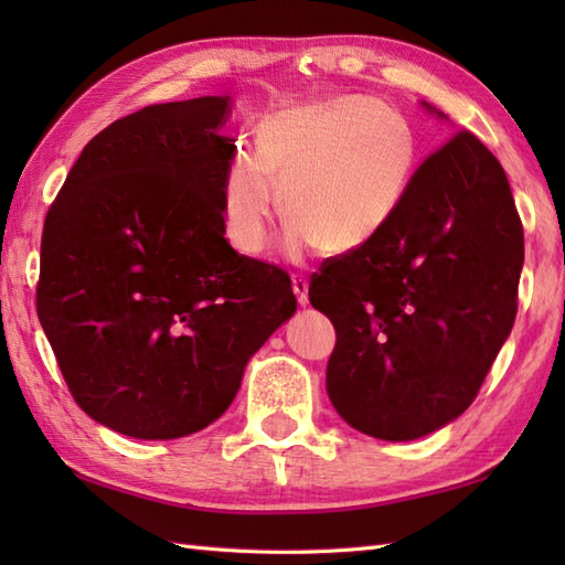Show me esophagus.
Wrapping results in <instances>:
<instances>
[{"label":"esophagus","instance_id":"esophagus-1","mask_svg":"<svg viewBox=\"0 0 565 565\" xmlns=\"http://www.w3.org/2000/svg\"><path fill=\"white\" fill-rule=\"evenodd\" d=\"M294 294L298 298V303L306 306L308 303V281L303 276H294Z\"/></svg>","mask_w":565,"mask_h":565}]
</instances>
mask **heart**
<instances>
[{
    "mask_svg": "<svg viewBox=\"0 0 565 565\" xmlns=\"http://www.w3.org/2000/svg\"><path fill=\"white\" fill-rule=\"evenodd\" d=\"M417 162L407 118L366 94H344L269 116L257 152L237 150L223 182V221L243 255H257L276 215L291 223L289 245L347 255L374 239L398 213Z\"/></svg>",
    "mask_w": 565,
    "mask_h": 565,
    "instance_id": "heart-1",
    "label": "heart"
}]
</instances>
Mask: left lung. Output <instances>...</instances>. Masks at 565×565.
<instances>
[{
    "label": "left lung",
    "instance_id": "left-lung-1",
    "mask_svg": "<svg viewBox=\"0 0 565 565\" xmlns=\"http://www.w3.org/2000/svg\"><path fill=\"white\" fill-rule=\"evenodd\" d=\"M522 264L505 170L471 130H456L419 162L391 223L310 276V303L338 332L334 411L388 441L459 417L514 326Z\"/></svg>",
    "mask_w": 565,
    "mask_h": 565
}]
</instances>
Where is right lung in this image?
Segmentation results:
<instances>
[{
    "mask_svg": "<svg viewBox=\"0 0 565 565\" xmlns=\"http://www.w3.org/2000/svg\"><path fill=\"white\" fill-rule=\"evenodd\" d=\"M227 97L154 104L84 146L47 209L35 310L72 398L136 439L218 419L296 310L291 276L223 237Z\"/></svg>",
    "mask_w": 565,
    "mask_h": 565,
    "instance_id": "add662e5",
    "label": "right lung"
}]
</instances>
